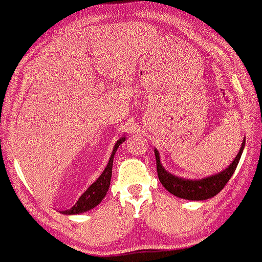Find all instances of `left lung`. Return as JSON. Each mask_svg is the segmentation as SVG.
Returning <instances> with one entry per match:
<instances>
[{"instance_id": "1", "label": "left lung", "mask_w": 262, "mask_h": 262, "mask_svg": "<svg viewBox=\"0 0 262 262\" xmlns=\"http://www.w3.org/2000/svg\"><path fill=\"white\" fill-rule=\"evenodd\" d=\"M245 146V138L242 143L241 149L238 154L235 156L234 160L222 170L221 172L215 173V175L204 177V179L199 180H189V179H182V177H177L172 173L169 172L163 164L160 163V156L159 151L154 149V154H156L157 159V171L158 177H159L161 185H163L170 192L171 194L179 196V198L187 199V200H205L210 199L219 192H221L222 188L227 185V182L233 175L235 167H237L239 159L243 153Z\"/></svg>"}]
</instances>
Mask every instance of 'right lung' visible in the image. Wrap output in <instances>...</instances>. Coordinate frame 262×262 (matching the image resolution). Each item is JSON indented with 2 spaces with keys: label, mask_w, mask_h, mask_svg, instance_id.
I'll list each match as a JSON object with an SVG mask.
<instances>
[{
  "label": "right lung",
  "mask_w": 262,
  "mask_h": 262,
  "mask_svg": "<svg viewBox=\"0 0 262 262\" xmlns=\"http://www.w3.org/2000/svg\"><path fill=\"white\" fill-rule=\"evenodd\" d=\"M126 137H121L116 141L114 144V148H113L112 156L109 158L108 164H106L105 169L103 170V172L99 175L98 179H97L95 182L92 183L91 186L87 188L85 192L82 193V195L80 196L79 200L75 203V205L72 206L70 209L63 210L62 214L64 215H77L81 214V212L89 211L99 204L102 202L103 198H104L106 192H108L109 186H111V180H112V170H113V161H114V156L115 151L118 150V148L122 142H125Z\"/></svg>",
  "instance_id": "add662e5"
}]
</instances>
